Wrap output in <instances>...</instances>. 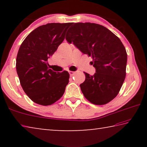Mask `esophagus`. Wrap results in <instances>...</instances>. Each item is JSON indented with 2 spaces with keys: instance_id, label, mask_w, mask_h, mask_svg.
Here are the masks:
<instances>
[{
  "instance_id": "esophagus-1",
  "label": "esophagus",
  "mask_w": 147,
  "mask_h": 147,
  "mask_svg": "<svg viewBox=\"0 0 147 147\" xmlns=\"http://www.w3.org/2000/svg\"><path fill=\"white\" fill-rule=\"evenodd\" d=\"M69 74H70V76H73V75H74V74H75V72H74V71H69Z\"/></svg>"
}]
</instances>
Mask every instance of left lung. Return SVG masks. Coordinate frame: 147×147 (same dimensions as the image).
<instances>
[{"label": "left lung", "instance_id": "1", "mask_svg": "<svg viewBox=\"0 0 147 147\" xmlns=\"http://www.w3.org/2000/svg\"><path fill=\"white\" fill-rule=\"evenodd\" d=\"M66 34L82 53L91 56L96 73L84 72L81 84L84 96L92 104L104 105L116 97L126 77L127 53L117 36L104 26L95 23H72Z\"/></svg>", "mask_w": 147, "mask_h": 147}]
</instances>
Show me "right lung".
Listing matches in <instances>:
<instances>
[{"mask_svg": "<svg viewBox=\"0 0 147 147\" xmlns=\"http://www.w3.org/2000/svg\"><path fill=\"white\" fill-rule=\"evenodd\" d=\"M72 24L48 23L30 32L20 46L16 69L20 84L35 103L49 106L60 98L69 83V74L49 69L48 59L63 41Z\"/></svg>", "mask_w": 147, "mask_h": 147, "instance_id": "add662e5", "label": "right lung"}]
</instances>
